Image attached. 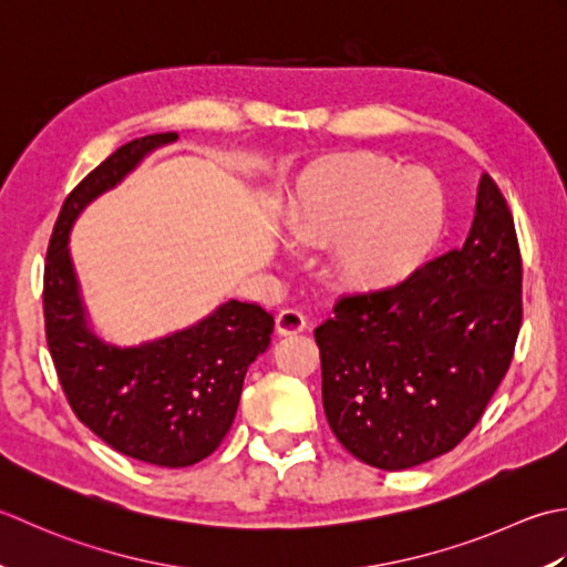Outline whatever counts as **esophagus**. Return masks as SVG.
Returning a JSON list of instances; mask_svg holds the SVG:
<instances>
[{
    "label": "esophagus",
    "mask_w": 567,
    "mask_h": 567,
    "mask_svg": "<svg viewBox=\"0 0 567 567\" xmlns=\"http://www.w3.org/2000/svg\"><path fill=\"white\" fill-rule=\"evenodd\" d=\"M308 328L306 316L296 308H284L279 316H276V332L279 334H296Z\"/></svg>",
    "instance_id": "1"
}]
</instances>
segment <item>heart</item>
Returning a JSON list of instances; mask_svg holds the SVG:
<instances>
[{
    "label": "heart",
    "instance_id": "b5f03b06",
    "mask_svg": "<svg viewBox=\"0 0 567 567\" xmlns=\"http://www.w3.org/2000/svg\"><path fill=\"white\" fill-rule=\"evenodd\" d=\"M445 215V193L431 173L357 156L300 181L288 233L306 247L334 245L338 269L352 284L394 286L431 257Z\"/></svg>",
    "mask_w": 567,
    "mask_h": 567
}]
</instances>
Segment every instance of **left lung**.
Segmentation results:
<instances>
[{"mask_svg":"<svg viewBox=\"0 0 567 567\" xmlns=\"http://www.w3.org/2000/svg\"><path fill=\"white\" fill-rule=\"evenodd\" d=\"M522 281L512 210L484 176L465 245L396 286L334 300L316 342L322 409L344 450L406 470L462 443L509 372Z\"/></svg>","mask_w":567,"mask_h":567,"instance_id":"obj_1","label":"left lung"}]
</instances>
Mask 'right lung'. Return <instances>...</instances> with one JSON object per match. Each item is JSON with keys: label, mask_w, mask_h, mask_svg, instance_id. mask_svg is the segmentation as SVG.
I'll return each instance as SVG.
<instances>
[{"label": "right lung", "mask_w": 567, "mask_h": 567, "mask_svg": "<svg viewBox=\"0 0 567 567\" xmlns=\"http://www.w3.org/2000/svg\"><path fill=\"white\" fill-rule=\"evenodd\" d=\"M176 134L120 146L90 171L58 213L43 267L45 342L73 413L122 455L158 467H188L215 453L235 421L247 367L269 348L274 316L229 300L198 326L144 348L120 350L85 326L68 254L73 219L117 186L144 154Z\"/></svg>", "instance_id": "right-lung-1"}]
</instances>
